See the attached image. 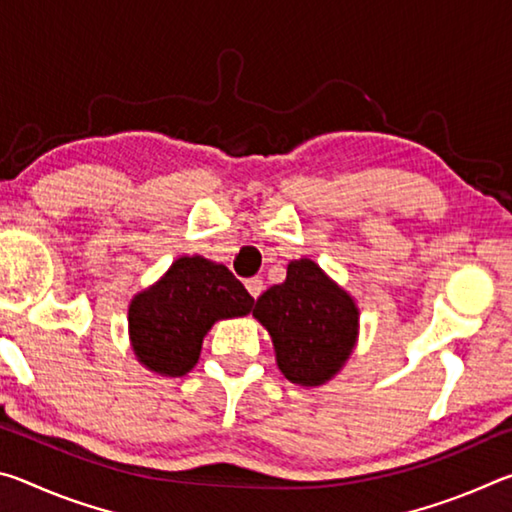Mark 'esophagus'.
<instances>
[{
  "instance_id": "esophagus-1",
  "label": "esophagus",
  "mask_w": 512,
  "mask_h": 512,
  "mask_svg": "<svg viewBox=\"0 0 512 512\" xmlns=\"http://www.w3.org/2000/svg\"><path fill=\"white\" fill-rule=\"evenodd\" d=\"M246 289H248L250 296L257 300L264 291V280H262V277H250V280H246Z\"/></svg>"
}]
</instances>
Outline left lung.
Listing matches in <instances>:
<instances>
[{"instance_id":"obj_1","label":"left lung","mask_w":512,"mask_h":512,"mask_svg":"<svg viewBox=\"0 0 512 512\" xmlns=\"http://www.w3.org/2000/svg\"><path fill=\"white\" fill-rule=\"evenodd\" d=\"M253 316L271 334L282 375L307 388L339 375L359 339L357 300L309 257L289 262L287 280L257 298Z\"/></svg>"}]
</instances>
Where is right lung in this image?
Returning a JSON list of instances; mask_svg holds the SVG:
<instances>
[{"mask_svg": "<svg viewBox=\"0 0 512 512\" xmlns=\"http://www.w3.org/2000/svg\"><path fill=\"white\" fill-rule=\"evenodd\" d=\"M255 300L228 266L183 255L128 305V339L137 361L162 377H180L201 357L216 320L250 314Z\"/></svg>", "mask_w": 512, "mask_h": 512, "instance_id": "1", "label": "right lung"}]
</instances>
